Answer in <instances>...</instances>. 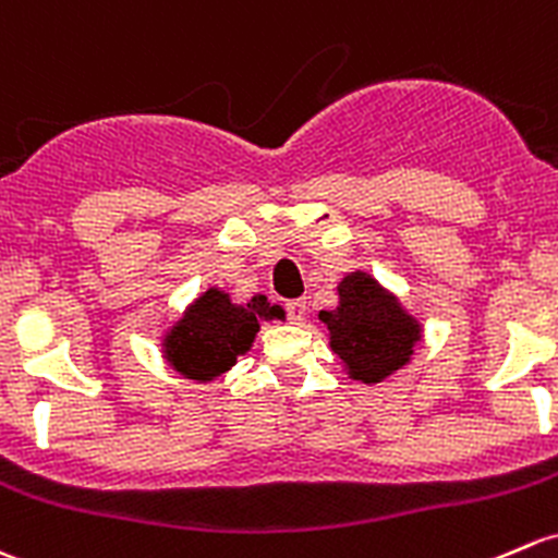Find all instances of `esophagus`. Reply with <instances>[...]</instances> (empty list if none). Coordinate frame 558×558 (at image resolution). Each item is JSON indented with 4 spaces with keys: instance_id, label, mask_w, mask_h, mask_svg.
<instances>
[{
    "instance_id": "esophagus-1",
    "label": "esophagus",
    "mask_w": 558,
    "mask_h": 558,
    "mask_svg": "<svg viewBox=\"0 0 558 558\" xmlns=\"http://www.w3.org/2000/svg\"><path fill=\"white\" fill-rule=\"evenodd\" d=\"M286 310H289V318L294 320V324H302V320L307 318V302H304V299H294V302L286 304Z\"/></svg>"
}]
</instances>
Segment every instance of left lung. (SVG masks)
I'll return each instance as SVG.
<instances>
[{"label": "left lung", "instance_id": "obj_1", "mask_svg": "<svg viewBox=\"0 0 558 558\" xmlns=\"http://www.w3.org/2000/svg\"><path fill=\"white\" fill-rule=\"evenodd\" d=\"M337 307L320 310L328 344L344 374L363 385L385 383L412 361L422 324L374 275L353 269L337 286Z\"/></svg>", "mask_w": 558, "mask_h": 558}]
</instances>
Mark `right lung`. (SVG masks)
<instances>
[{"mask_svg":"<svg viewBox=\"0 0 558 558\" xmlns=\"http://www.w3.org/2000/svg\"><path fill=\"white\" fill-rule=\"evenodd\" d=\"M283 318L280 304L256 294L238 304L227 291L205 289L162 333V357L192 383H214L254 348L262 320Z\"/></svg>","mask_w":558,"mask_h":558,"instance_id":"obj_1","label":"right lung"}]
</instances>
